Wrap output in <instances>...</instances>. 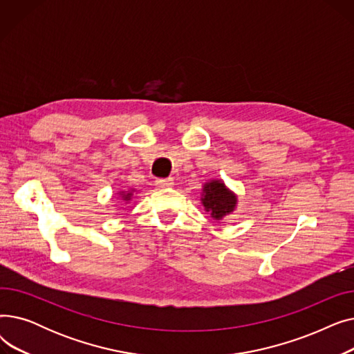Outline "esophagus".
<instances>
[{"instance_id":"1","label":"esophagus","mask_w":354,"mask_h":354,"mask_svg":"<svg viewBox=\"0 0 354 354\" xmlns=\"http://www.w3.org/2000/svg\"><path fill=\"white\" fill-rule=\"evenodd\" d=\"M155 185L158 188H171L174 185V179L172 178H166V179H156Z\"/></svg>"}]
</instances>
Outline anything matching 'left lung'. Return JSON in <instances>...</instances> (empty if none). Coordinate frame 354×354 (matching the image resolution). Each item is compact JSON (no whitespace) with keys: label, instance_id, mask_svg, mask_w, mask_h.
I'll use <instances>...</instances> for the list:
<instances>
[{"label":"left lung","instance_id":"8db88e82","mask_svg":"<svg viewBox=\"0 0 354 354\" xmlns=\"http://www.w3.org/2000/svg\"><path fill=\"white\" fill-rule=\"evenodd\" d=\"M201 201L205 211L209 212L216 221H221L224 216L234 212L238 202L236 195L219 179H212L203 185Z\"/></svg>","mask_w":354,"mask_h":354}]
</instances>
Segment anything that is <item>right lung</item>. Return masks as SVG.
<instances>
[{"label":"right lung","instance_id":"right-lung-1","mask_svg":"<svg viewBox=\"0 0 354 354\" xmlns=\"http://www.w3.org/2000/svg\"><path fill=\"white\" fill-rule=\"evenodd\" d=\"M120 195H122L123 201H130V198H132V195H133V191H122Z\"/></svg>","mask_w":354,"mask_h":354}]
</instances>
